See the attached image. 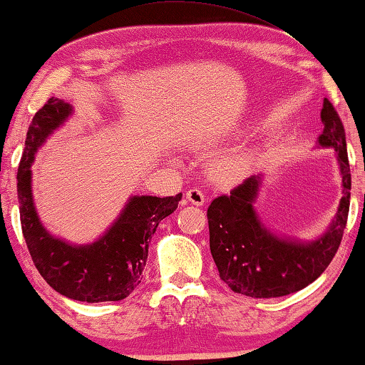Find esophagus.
<instances>
[{
    "label": "esophagus",
    "instance_id": "obj_1",
    "mask_svg": "<svg viewBox=\"0 0 365 365\" xmlns=\"http://www.w3.org/2000/svg\"><path fill=\"white\" fill-rule=\"evenodd\" d=\"M187 200L188 202L195 206H202L206 202V196L200 188H191L187 191Z\"/></svg>",
    "mask_w": 365,
    "mask_h": 365
}]
</instances>
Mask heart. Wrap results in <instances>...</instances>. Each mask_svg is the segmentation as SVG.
Segmentation results:
<instances>
[{"instance_id":"obj_1","label":"heart","mask_w":365,"mask_h":365,"mask_svg":"<svg viewBox=\"0 0 365 365\" xmlns=\"http://www.w3.org/2000/svg\"><path fill=\"white\" fill-rule=\"evenodd\" d=\"M251 158L248 154H233L212 164V174L220 183H235L248 174Z\"/></svg>"}]
</instances>
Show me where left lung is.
Segmentation results:
<instances>
[{"instance_id":"1","label":"left lung","mask_w":365,"mask_h":365,"mask_svg":"<svg viewBox=\"0 0 365 365\" xmlns=\"http://www.w3.org/2000/svg\"><path fill=\"white\" fill-rule=\"evenodd\" d=\"M324 132L317 143L333 148L343 178V197L335 219L322 237L312 242L279 237L257 217L256 201L261 175L235 187L207 207L209 246L214 262L235 293L251 298H279L299 292L329 267L341 243L351 200V172L343 122L333 104L324 100L320 113Z\"/></svg>"}]
</instances>
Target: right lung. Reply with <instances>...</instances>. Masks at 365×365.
Here are the masks:
<instances>
[{
    "label": "right lung",
    "mask_w": 365,
    "mask_h": 365,
    "mask_svg": "<svg viewBox=\"0 0 365 365\" xmlns=\"http://www.w3.org/2000/svg\"><path fill=\"white\" fill-rule=\"evenodd\" d=\"M72 114L59 98L34 115L17 172L22 233L35 267L51 288L83 302L120 301L143 279L148 246L159 222L175 211V196H132L109 230L90 245H71L53 237L40 222L32 196V163L45 140Z\"/></svg>",
    "instance_id": "1"
}]
</instances>
